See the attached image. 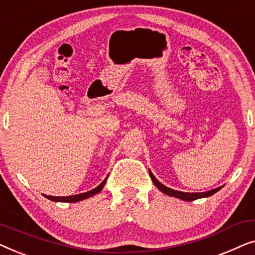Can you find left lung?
<instances>
[{
  "mask_svg": "<svg viewBox=\"0 0 255 255\" xmlns=\"http://www.w3.org/2000/svg\"><path fill=\"white\" fill-rule=\"evenodd\" d=\"M149 176H151L153 183L155 184L156 188H158L159 190H161L163 194L168 195V196L177 197V198H180V200H183L187 202L195 201V200H197V198H202V197H209V196H211V195H214L215 193H217L218 190L222 189V187H218V188H216V189L204 191V193H183V191H177V190L170 189V188L163 186L161 182H159V181L155 179V176L153 175L151 170H149Z\"/></svg>",
  "mask_w": 255,
  "mask_h": 255,
  "instance_id": "8db88e82",
  "label": "left lung"
}]
</instances>
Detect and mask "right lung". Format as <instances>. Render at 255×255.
<instances>
[{"instance_id": "obj_1", "label": "right lung", "mask_w": 255, "mask_h": 255, "mask_svg": "<svg viewBox=\"0 0 255 255\" xmlns=\"http://www.w3.org/2000/svg\"><path fill=\"white\" fill-rule=\"evenodd\" d=\"M108 179V176L106 179L103 180V182L100 184V186H97L96 188H94L93 190H89L87 191V193H82V194H78V195H73V196H65V197H59V196H47V195H44L45 197L48 198V200L53 201V202H67V203H75V202H79V201H82V200H86V198H89L94 196V195L99 194L101 190L103 189L104 184H106V181Z\"/></svg>"}]
</instances>
